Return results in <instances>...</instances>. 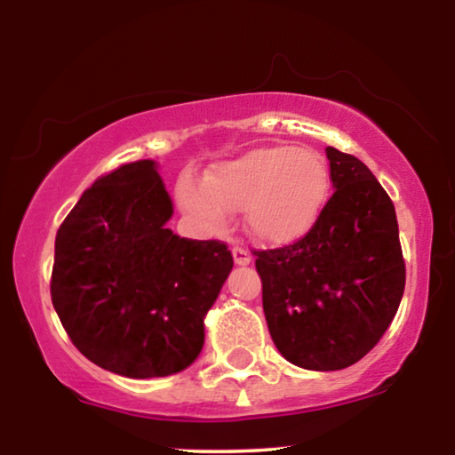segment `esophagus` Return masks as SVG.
I'll return each mask as SVG.
<instances>
[{
	"label": "esophagus",
	"mask_w": 455,
	"mask_h": 455,
	"mask_svg": "<svg viewBox=\"0 0 455 455\" xmlns=\"http://www.w3.org/2000/svg\"><path fill=\"white\" fill-rule=\"evenodd\" d=\"M233 258L236 266L251 264V253H249L245 247H233Z\"/></svg>",
	"instance_id": "obj_1"
}]
</instances>
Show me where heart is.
<instances>
[{
  "instance_id": "1",
  "label": "heart",
  "mask_w": 455,
  "mask_h": 455,
  "mask_svg": "<svg viewBox=\"0 0 455 455\" xmlns=\"http://www.w3.org/2000/svg\"><path fill=\"white\" fill-rule=\"evenodd\" d=\"M330 196L325 158L311 148L261 146L177 183V202L208 235L228 227L230 212L245 210L247 230L267 245L299 241L315 225Z\"/></svg>"
}]
</instances>
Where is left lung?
I'll use <instances>...</instances> for the list:
<instances>
[{
	"mask_svg": "<svg viewBox=\"0 0 455 455\" xmlns=\"http://www.w3.org/2000/svg\"><path fill=\"white\" fill-rule=\"evenodd\" d=\"M334 194L313 228L286 247L253 251L267 330L286 361L350 367L379 342L406 284L394 204L353 155L325 148Z\"/></svg>",
	"mask_w": 455,
	"mask_h": 455,
	"instance_id": "left-lung-1",
	"label": "left lung"
}]
</instances>
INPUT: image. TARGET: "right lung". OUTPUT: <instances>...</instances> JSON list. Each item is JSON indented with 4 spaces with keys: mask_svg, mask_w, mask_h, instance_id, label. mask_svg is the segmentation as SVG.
Returning a JSON list of instances; mask_svg holds the SVG:
<instances>
[{
    "mask_svg": "<svg viewBox=\"0 0 455 455\" xmlns=\"http://www.w3.org/2000/svg\"><path fill=\"white\" fill-rule=\"evenodd\" d=\"M171 216L156 163L136 161L99 177L57 230L51 300L74 347L111 373L166 377L202 353L233 255L172 235Z\"/></svg>",
    "mask_w": 455,
    "mask_h": 455,
    "instance_id": "1",
    "label": "right lung"
}]
</instances>
